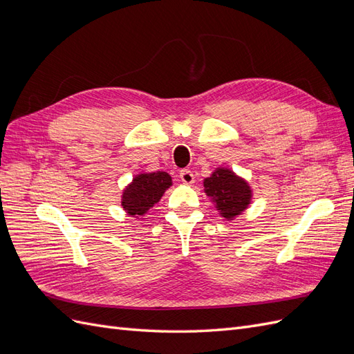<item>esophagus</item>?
<instances>
[{
    "label": "esophagus",
    "mask_w": 354,
    "mask_h": 354,
    "mask_svg": "<svg viewBox=\"0 0 354 354\" xmlns=\"http://www.w3.org/2000/svg\"><path fill=\"white\" fill-rule=\"evenodd\" d=\"M180 178L185 185H194L195 183V176L190 169H181L180 171Z\"/></svg>",
    "instance_id": "esophagus-1"
}]
</instances>
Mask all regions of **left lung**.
<instances>
[{"mask_svg":"<svg viewBox=\"0 0 354 354\" xmlns=\"http://www.w3.org/2000/svg\"><path fill=\"white\" fill-rule=\"evenodd\" d=\"M203 187L207 196L216 203L220 216L226 220L241 216L251 203V187L229 168H217L203 180Z\"/></svg>","mask_w":354,"mask_h":354,"instance_id":"left-lung-1","label":"left lung"}]
</instances>
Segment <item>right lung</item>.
<instances>
[{
	"label": "right lung",
	"mask_w": 354,
	"mask_h": 354,
	"mask_svg": "<svg viewBox=\"0 0 354 354\" xmlns=\"http://www.w3.org/2000/svg\"><path fill=\"white\" fill-rule=\"evenodd\" d=\"M171 185H173V180L165 171L138 174L124 189L121 205L128 216L142 217L159 202Z\"/></svg>",
	"instance_id": "right-lung-1"
}]
</instances>
